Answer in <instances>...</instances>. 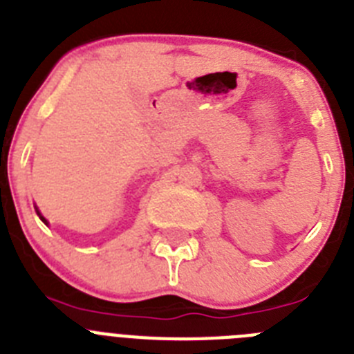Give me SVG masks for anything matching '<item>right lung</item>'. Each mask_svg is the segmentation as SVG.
Here are the masks:
<instances>
[{"instance_id":"1","label":"right lung","mask_w":354,"mask_h":354,"mask_svg":"<svg viewBox=\"0 0 354 354\" xmlns=\"http://www.w3.org/2000/svg\"><path fill=\"white\" fill-rule=\"evenodd\" d=\"M40 216V214H39ZM40 220H42L44 221V223H46V225H48V221H46V220H44V218H42V216H40Z\"/></svg>"}]
</instances>
